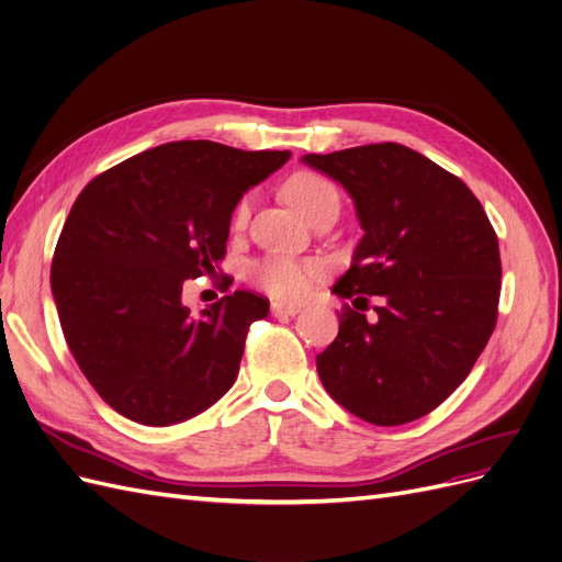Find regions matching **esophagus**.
Instances as JSON below:
<instances>
[{"label":"esophagus","instance_id":"1","mask_svg":"<svg viewBox=\"0 0 562 562\" xmlns=\"http://www.w3.org/2000/svg\"><path fill=\"white\" fill-rule=\"evenodd\" d=\"M300 312V307H295V304H285V302H271V314L274 316H295Z\"/></svg>","mask_w":562,"mask_h":562}]
</instances>
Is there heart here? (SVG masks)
Returning <instances> with one entry per match:
<instances>
[{"label":"heart","mask_w":562,"mask_h":562,"mask_svg":"<svg viewBox=\"0 0 562 562\" xmlns=\"http://www.w3.org/2000/svg\"><path fill=\"white\" fill-rule=\"evenodd\" d=\"M285 199L293 203V206L310 220L323 211L339 203L335 184L312 171H300L288 178L283 187ZM250 203L248 199L239 201V206L234 211L232 225L234 229H244L248 223ZM321 265L310 258H288V255H267V258L258 260L250 267V279L252 283L265 291L271 297L279 300H297L310 291L314 279L318 277Z\"/></svg>","instance_id":"1"}]
</instances>
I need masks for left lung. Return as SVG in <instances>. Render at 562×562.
<instances>
[{"label": "left lung", "instance_id": "1", "mask_svg": "<svg viewBox=\"0 0 562 562\" xmlns=\"http://www.w3.org/2000/svg\"><path fill=\"white\" fill-rule=\"evenodd\" d=\"M349 192L363 239L333 285L382 297L378 316L347 307L316 356L328 394L356 417L398 427L429 415L467 380L497 323V234L469 187L398 143L304 155Z\"/></svg>", "mask_w": 562, "mask_h": 562}]
</instances>
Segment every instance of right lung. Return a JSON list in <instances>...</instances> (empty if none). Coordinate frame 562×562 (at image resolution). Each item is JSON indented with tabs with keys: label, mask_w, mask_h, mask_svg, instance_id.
Returning a JSON list of instances; mask_svg holds the SVG:
<instances>
[{
	"label": "right lung",
	"mask_w": 562,
	"mask_h": 562,
	"mask_svg": "<svg viewBox=\"0 0 562 562\" xmlns=\"http://www.w3.org/2000/svg\"><path fill=\"white\" fill-rule=\"evenodd\" d=\"M288 159V149L178 140L116 164L77 196L50 291L83 378L119 415L168 427L234 384L269 300L236 291L194 314L182 285L215 274L236 203Z\"/></svg>",
	"instance_id": "right-lung-1"
}]
</instances>
